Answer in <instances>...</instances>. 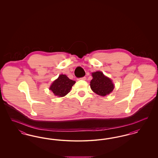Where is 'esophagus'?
Segmentation results:
<instances>
[{"instance_id": "34e87169", "label": "esophagus", "mask_w": 158, "mask_h": 158, "mask_svg": "<svg viewBox=\"0 0 158 158\" xmlns=\"http://www.w3.org/2000/svg\"><path fill=\"white\" fill-rule=\"evenodd\" d=\"M79 79H81V80H83V81H85L86 80V77H83L81 78H79Z\"/></svg>"}]
</instances>
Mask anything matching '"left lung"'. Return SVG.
<instances>
[{
    "label": "left lung",
    "instance_id": "8db88e82",
    "mask_svg": "<svg viewBox=\"0 0 158 158\" xmlns=\"http://www.w3.org/2000/svg\"><path fill=\"white\" fill-rule=\"evenodd\" d=\"M92 76L93 78L90 82V88L95 94L104 97L113 91L114 85L112 81L105 76L102 72H94Z\"/></svg>",
    "mask_w": 158,
    "mask_h": 158
}]
</instances>
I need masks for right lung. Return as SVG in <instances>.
Wrapping results in <instances>:
<instances>
[{"mask_svg": "<svg viewBox=\"0 0 158 158\" xmlns=\"http://www.w3.org/2000/svg\"><path fill=\"white\" fill-rule=\"evenodd\" d=\"M75 82V81L70 79L67 76L60 75L51 85L50 90L53 92L54 95L63 97L70 91Z\"/></svg>", "mask_w": 158, "mask_h": 158, "instance_id": "right-lung-1", "label": "right lung"}]
</instances>
